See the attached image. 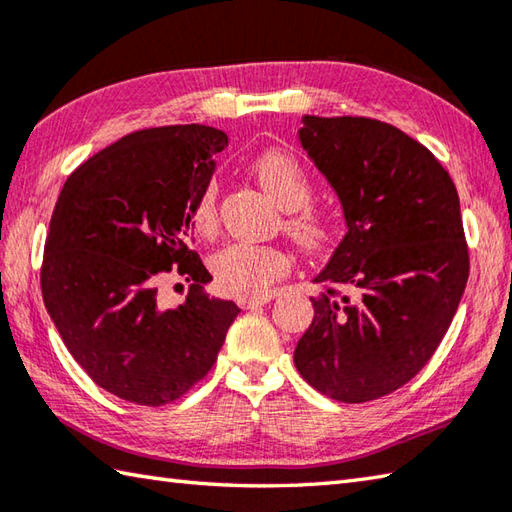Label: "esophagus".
I'll use <instances>...</instances> for the list:
<instances>
[{
	"label": "esophagus",
	"instance_id": "34e87169",
	"mask_svg": "<svg viewBox=\"0 0 512 512\" xmlns=\"http://www.w3.org/2000/svg\"><path fill=\"white\" fill-rule=\"evenodd\" d=\"M275 297H277L275 293H266V295H259V297H239L237 304H239V308L250 310V308H259V306L268 304L270 299H275Z\"/></svg>",
	"mask_w": 512,
	"mask_h": 512
}]
</instances>
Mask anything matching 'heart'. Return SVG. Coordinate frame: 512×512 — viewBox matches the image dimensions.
<instances>
[{"instance_id": "1", "label": "heart", "mask_w": 512, "mask_h": 512, "mask_svg": "<svg viewBox=\"0 0 512 512\" xmlns=\"http://www.w3.org/2000/svg\"><path fill=\"white\" fill-rule=\"evenodd\" d=\"M253 173L275 202L290 210L286 228L299 246L317 253L333 242V217L308 206L313 197V182L295 155L286 150H266L253 162ZM217 197L219 186L215 179H210L190 204V222L204 237L213 235L219 224ZM288 266V255L282 248L253 242L228 244L217 250L210 262L217 286L235 297L266 295L270 286L288 273Z\"/></svg>"}]
</instances>
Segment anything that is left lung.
Segmentation results:
<instances>
[{"label": "left lung", "mask_w": 512, "mask_h": 512, "mask_svg": "<svg viewBox=\"0 0 512 512\" xmlns=\"http://www.w3.org/2000/svg\"><path fill=\"white\" fill-rule=\"evenodd\" d=\"M308 157L342 202L348 233L315 277L324 293L295 366L344 404L410 382L437 350L468 282L453 179L426 146L368 117L306 115Z\"/></svg>", "instance_id": "1"}]
</instances>
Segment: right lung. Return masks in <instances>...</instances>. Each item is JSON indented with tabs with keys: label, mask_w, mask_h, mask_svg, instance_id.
<instances>
[{
	"label": "right lung",
	"mask_w": 512,
	"mask_h": 512,
	"mask_svg": "<svg viewBox=\"0 0 512 512\" xmlns=\"http://www.w3.org/2000/svg\"><path fill=\"white\" fill-rule=\"evenodd\" d=\"M226 133L202 124L137 130L70 173L50 217L42 295L70 355L97 386L139 406L186 395L213 368L235 302L210 297V273L188 248L190 204ZM191 282L182 307L156 290Z\"/></svg>",
	"instance_id": "right-lung-1"
}]
</instances>
